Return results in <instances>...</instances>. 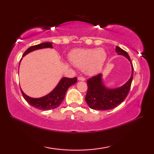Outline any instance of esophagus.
<instances>
[{"label":"esophagus","mask_w":154,"mask_h":154,"mask_svg":"<svg viewBox=\"0 0 154 154\" xmlns=\"http://www.w3.org/2000/svg\"><path fill=\"white\" fill-rule=\"evenodd\" d=\"M78 80H79V81H85V79L83 77H78Z\"/></svg>","instance_id":"obj_1"}]
</instances>
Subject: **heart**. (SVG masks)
<instances>
[{"label": "heart", "instance_id": "heart-1", "mask_svg": "<svg viewBox=\"0 0 154 154\" xmlns=\"http://www.w3.org/2000/svg\"><path fill=\"white\" fill-rule=\"evenodd\" d=\"M69 58L78 69H83L85 74L93 76L102 70L106 53L103 48L77 49L71 51Z\"/></svg>", "mask_w": 154, "mask_h": 154}]
</instances>
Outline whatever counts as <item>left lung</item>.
<instances>
[{"instance_id": "8db88e82", "label": "left lung", "mask_w": 154, "mask_h": 154, "mask_svg": "<svg viewBox=\"0 0 154 154\" xmlns=\"http://www.w3.org/2000/svg\"><path fill=\"white\" fill-rule=\"evenodd\" d=\"M116 51L119 55H123L130 62L132 66L131 77L124 85L115 89H109L104 85L101 74L88 79V91L85 96V101L90 108L94 110L105 111L116 107L125 100L130 90L133 78V65L126 51L118 46L116 47Z\"/></svg>"}]
</instances>
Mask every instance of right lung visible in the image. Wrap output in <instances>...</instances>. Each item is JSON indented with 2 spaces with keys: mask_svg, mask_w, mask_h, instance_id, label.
Instances as JSON below:
<instances>
[{
  "mask_svg": "<svg viewBox=\"0 0 154 154\" xmlns=\"http://www.w3.org/2000/svg\"><path fill=\"white\" fill-rule=\"evenodd\" d=\"M52 48L51 43L47 42L43 43L38 45L31 46L30 48H28L26 51L23 56H24L30 52L36 50V49H43V48ZM77 77L74 78H67L63 77L60 81L58 84L57 86L54 88L52 92H51L48 95H46L43 97L39 98H31L30 96H28L22 91V94L26 100L27 101L28 103H29L31 106H34L36 109H41V110L46 111L50 110V109H54L60 105L62 101H63L65 94L67 90L69 89L70 86L72 85H74L75 83H77Z\"/></svg>",
  "mask_w": 154,
  "mask_h": 154,
  "instance_id": "obj_1",
  "label": "right lung"
}]
</instances>
